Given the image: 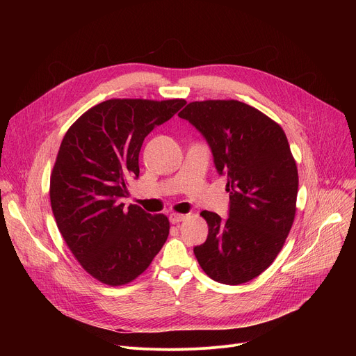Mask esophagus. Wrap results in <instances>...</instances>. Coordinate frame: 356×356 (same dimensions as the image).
I'll return each instance as SVG.
<instances>
[{
    "label": "esophagus",
    "instance_id": "obj_1",
    "mask_svg": "<svg viewBox=\"0 0 356 356\" xmlns=\"http://www.w3.org/2000/svg\"><path fill=\"white\" fill-rule=\"evenodd\" d=\"M168 218H170V222L175 223V225H176V223H180L181 220H184L186 215H181V213H170V216H168Z\"/></svg>",
    "mask_w": 356,
    "mask_h": 356
}]
</instances>
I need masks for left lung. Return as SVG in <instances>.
I'll use <instances>...</instances> for the list:
<instances>
[{
	"instance_id": "8db88e82",
	"label": "left lung",
	"mask_w": 356,
	"mask_h": 356,
	"mask_svg": "<svg viewBox=\"0 0 356 356\" xmlns=\"http://www.w3.org/2000/svg\"><path fill=\"white\" fill-rule=\"evenodd\" d=\"M179 117L208 140L231 199L227 220L200 212L209 234L193 250L197 263L218 283H247L274 263L294 222L298 173L286 133L235 99L195 101Z\"/></svg>"
}]
</instances>
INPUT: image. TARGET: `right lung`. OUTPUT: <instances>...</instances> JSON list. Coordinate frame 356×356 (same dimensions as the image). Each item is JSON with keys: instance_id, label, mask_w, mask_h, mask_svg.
<instances>
[{"instance_id": "1", "label": "right lung", "mask_w": 356, "mask_h": 356, "mask_svg": "<svg viewBox=\"0 0 356 356\" xmlns=\"http://www.w3.org/2000/svg\"><path fill=\"white\" fill-rule=\"evenodd\" d=\"M184 104L112 98L83 112L62 140L50 175L51 211L73 257L106 286L134 282L168 236L165 215L125 208L122 197L140 175L144 138Z\"/></svg>"}]
</instances>
